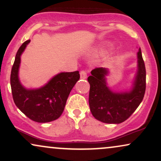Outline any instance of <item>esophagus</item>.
<instances>
[{"label":"esophagus","instance_id":"esophagus-1","mask_svg":"<svg viewBox=\"0 0 161 161\" xmlns=\"http://www.w3.org/2000/svg\"><path fill=\"white\" fill-rule=\"evenodd\" d=\"M80 77L82 79H86L87 78V73L85 70L80 71Z\"/></svg>","mask_w":161,"mask_h":161}]
</instances>
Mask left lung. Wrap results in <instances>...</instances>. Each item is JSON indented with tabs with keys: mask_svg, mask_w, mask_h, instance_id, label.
Listing matches in <instances>:
<instances>
[{
	"mask_svg": "<svg viewBox=\"0 0 161 161\" xmlns=\"http://www.w3.org/2000/svg\"><path fill=\"white\" fill-rule=\"evenodd\" d=\"M138 71L135 86L130 92L114 93L105 82L108 70L97 68L91 70L89 105L93 117L105 123L119 124L130 117L143 100L146 91V68L141 50L137 53Z\"/></svg>",
	"mask_w": 161,
	"mask_h": 161,
	"instance_id": "8db88e82",
	"label": "left lung"
}]
</instances>
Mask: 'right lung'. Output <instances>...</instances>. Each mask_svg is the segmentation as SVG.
Masks as SVG:
<instances>
[{
    "label": "right lung",
    "instance_id": "obj_1",
    "mask_svg": "<svg viewBox=\"0 0 161 161\" xmlns=\"http://www.w3.org/2000/svg\"><path fill=\"white\" fill-rule=\"evenodd\" d=\"M30 40L18 49L10 75V85L14 103L20 111L32 120L48 123L58 119L65 107L67 99L80 75L79 71L61 73L45 86L36 90H26L18 79L21 55Z\"/></svg>",
    "mask_w": 161,
    "mask_h": 161
}]
</instances>
